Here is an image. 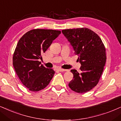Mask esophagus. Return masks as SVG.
I'll list each match as a JSON object with an SVG mask.
<instances>
[{"label":"esophagus","instance_id":"obj_1","mask_svg":"<svg viewBox=\"0 0 121 121\" xmlns=\"http://www.w3.org/2000/svg\"><path fill=\"white\" fill-rule=\"evenodd\" d=\"M57 70H58V71H60V72H64V71H67V70L63 69H61V68H59V69H57Z\"/></svg>","mask_w":121,"mask_h":121}]
</instances>
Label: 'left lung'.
<instances>
[{"instance_id":"1","label":"left lung","mask_w":121,"mask_h":121,"mask_svg":"<svg viewBox=\"0 0 121 121\" xmlns=\"http://www.w3.org/2000/svg\"><path fill=\"white\" fill-rule=\"evenodd\" d=\"M62 32L73 47L81 64L79 73L71 70L73 79L69 83L72 91L88 92L97 85L106 61L105 48L97 33L87 28L67 29Z\"/></svg>"}]
</instances>
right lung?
<instances>
[{
    "instance_id": "1",
    "label": "right lung",
    "mask_w": 121,
    "mask_h": 121,
    "mask_svg": "<svg viewBox=\"0 0 121 121\" xmlns=\"http://www.w3.org/2000/svg\"><path fill=\"white\" fill-rule=\"evenodd\" d=\"M60 33L58 30L34 29L26 33L18 42L13 65L20 80L30 91L43 89L53 78V70L41 65L38 60Z\"/></svg>"
}]
</instances>
